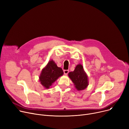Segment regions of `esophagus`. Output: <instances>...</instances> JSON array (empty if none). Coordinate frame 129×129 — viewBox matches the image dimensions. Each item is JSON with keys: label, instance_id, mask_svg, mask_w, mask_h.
<instances>
[{"label": "esophagus", "instance_id": "esophagus-1", "mask_svg": "<svg viewBox=\"0 0 129 129\" xmlns=\"http://www.w3.org/2000/svg\"><path fill=\"white\" fill-rule=\"evenodd\" d=\"M63 72H64V74L65 75H67V74H68V73H69V70H64V71H63Z\"/></svg>", "mask_w": 129, "mask_h": 129}]
</instances>
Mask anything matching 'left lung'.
Segmentation results:
<instances>
[{"label":"left lung","mask_w":129,"mask_h":129,"mask_svg":"<svg viewBox=\"0 0 129 129\" xmlns=\"http://www.w3.org/2000/svg\"><path fill=\"white\" fill-rule=\"evenodd\" d=\"M68 77L73 83L75 89L78 90H84L88 85V76L81 64H78L73 71L68 73Z\"/></svg>","instance_id":"left-lung-1"}]
</instances>
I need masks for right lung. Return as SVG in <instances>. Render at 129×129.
<instances>
[{
	"label": "right lung",
	"mask_w": 129,
	"mask_h": 129,
	"mask_svg": "<svg viewBox=\"0 0 129 129\" xmlns=\"http://www.w3.org/2000/svg\"><path fill=\"white\" fill-rule=\"evenodd\" d=\"M63 74V71L61 68L58 67L54 60H50L42 70L39 81L44 88L48 89Z\"/></svg>",
	"instance_id": "right-lung-1"
}]
</instances>
